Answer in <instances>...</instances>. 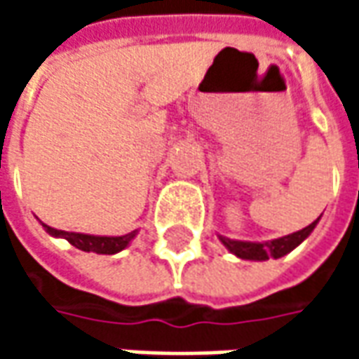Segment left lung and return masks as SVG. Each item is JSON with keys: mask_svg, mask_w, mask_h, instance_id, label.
Wrapping results in <instances>:
<instances>
[{"mask_svg": "<svg viewBox=\"0 0 359 359\" xmlns=\"http://www.w3.org/2000/svg\"><path fill=\"white\" fill-rule=\"evenodd\" d=\"M319 221V219H317ZM317 221H313L311 225H308L306 229H302L298 233L288 234V236H283V238H277V241L271 242H241V241H231L226 236H219L221 242L225 244L226 248L233 252L234 256H238L241 259H256V262H265L269 257H283L286 256L288 252H292L300 242H304L309 236V233L316 229Z\"/></svg>", "mask_w": 359, "mask_h": 359, "instance_id": "1", "label": "left lung"}]
</instances>
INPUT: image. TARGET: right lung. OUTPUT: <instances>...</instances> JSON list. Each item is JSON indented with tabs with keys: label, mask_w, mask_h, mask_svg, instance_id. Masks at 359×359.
I'll return each instance as SVG.
<instances>
[{
	"label": "right lung",
	"mask_w": 359,
	"mask_h": 359,
	"mask_svg": "<svg viewBox=\"0 0 359 359\" xmlns=\"http://www.w3.org/2000/svg\"><path fill=\"white\" fill-rule=\"evenodd\" d=\"M46 233L57 238H65L69 244H73L74 248L82 250V252H95V254H117L123 248L128 246V242L136 236V231L125 234V236H92V234H81V233H67V231H57L51 226L43 225Z\"/></svg>",
	"instance_id": "obj_1"
}]
</instances>
